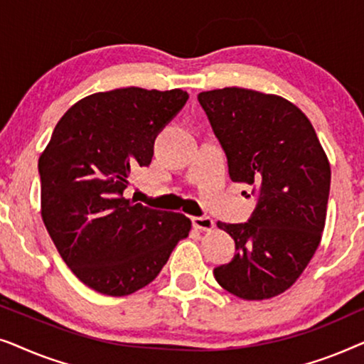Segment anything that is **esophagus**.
I'll return each mask as SVG.
<instances>
[{"label": "esophagus", "instance_id": "obj_1", "mask_svg": "<svg viewBox=\"0 0 364 364\" xmlns=\"http://www.w3.org/2000/svg\"><path fill=\"white\" fill-rule=\"evenodd\" d=\"M192 223H193V227L198 228V230H203V232L212 230V228L215 227V223H213L210 217H193Z\"/></svg>", "mask_w": 364, "mask_h": 364}]
</instances>
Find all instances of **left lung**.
Instances as JSON below:
<instances>
[{
	"label": "left lung",
	"instance_id": "1",
	"mask_svg": "<svg viewBox=\"0 0 364 364\" xmlns=\"http://www.w3.org/2000/svg\"><path fill=\"white\" fill-rule=\"evenodd\" d=\"M198 102L227 154L232 181L258 192L250 220L217 222L237 253L213 275L232 295L268 300L298 280L320 245L330 162L308 117L282 96L223 87L200 92Z\"/></svg>",
	"mask_w": 364,
	"mask_h": 364
}]
</instances>
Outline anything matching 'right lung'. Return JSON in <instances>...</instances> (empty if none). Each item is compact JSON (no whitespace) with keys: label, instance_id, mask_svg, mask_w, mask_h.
<instances>
[{"label":"right lung","instance_id":"1","mask_svg":"<svg viewBox=\"0 0 364 364\" xmlns=\"http://www.w3.org/2000/svg\"><path fill=\"white\" fill-rule=\"evenodd\" d=\"M182 89H114L81 99L54 127L39 157L41 217L59 255L84 285L126 296L149 285L191 218L124 197L134 168L187 102Z\"/></svg>","mask_w":364,"mask_h":364}]
</instances>
